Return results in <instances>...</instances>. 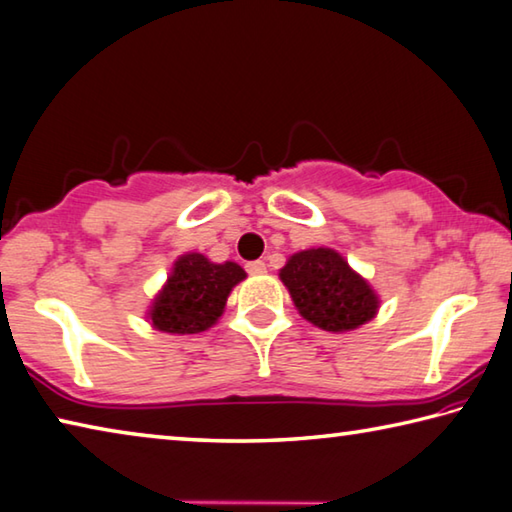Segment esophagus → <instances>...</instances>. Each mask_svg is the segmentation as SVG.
Segmentation results:
<instances>
[{
	"instance_id": "1",
	"label": "esophagus",
	"mask_w": 512,
	"mask_h": 512,
	"mask_svg": "<svg viewBox=\"0 0 512 512\" xmlns=\"http://www.w3.org/2000/svg\"><path fill=\"white\" fill-rule=\"evenodd\" d=\"M246 271L250 275H262V273H266V264L262 262V259H255V262L246 264Z\"/></svg>"
}]
</instances>
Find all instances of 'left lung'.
Wrapping results in <instances>:
<instances>
[{"label":"left lung","mask_w":512,"mask_h":512,"mask_svg":"<svg viewBox=\"0 0 512 512\" xmlns=\"http://www.w3.org/2000/svg\"><path fill=\"white\" fill-rule=\"evenodd\" d=\"M280 277L300 316L327 332H350L377 314L375 291L329 248L291 255Z\"/></svg>","instance_id":"left-lung-1"}]
</instances>
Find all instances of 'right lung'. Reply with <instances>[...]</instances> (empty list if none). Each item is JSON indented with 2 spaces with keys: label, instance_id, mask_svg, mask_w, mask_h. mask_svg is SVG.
Returning <instances> with one entry per match:
<instances>
[{
  "label": "right lung",
  "instance_id": "add662e5",
  "mask_svg": "<svg viewBox=\"0 0 512 512\" xmlns=\"http://www.w3.org/2000/svg\"><path fill=\"white\" fill-rule=\"evenodd\" d=\"M244 277L246 271L235 262L212 264L198 253L183 255L153 302V327L169 334L203 332L223 314L232 287Z\"/></svg>",
  "mask_w": 512,
  "mask_h": 512
}]
</instances>
